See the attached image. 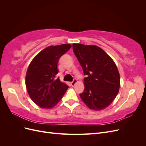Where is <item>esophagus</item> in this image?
I'll list each match as a JSON object with an SVG mask.
<instances>
[{"label":"esophagus","mask_w":146,"mask_h":146,"mask_svg":"<svg viewBox=\"0 0 146 146\" xmlns=\"http://www.w3.org/2000/svg\"><path fill=\"white\" fill-rule=\"evenodd\" d=\"M77 82V80L76 78H74V80H73V81L71 82V85L72 86H74L75 85H76V83Z\"/></svg>","instance_id":"obj_1"}]
</instances>
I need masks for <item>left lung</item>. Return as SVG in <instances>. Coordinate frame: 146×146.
Listing matches in <instances>:
<instances>
[{
  "mask_svg": "<svg viewBox=\"0 0 146 146\" xmlns=\"http://www.w3.org/2000/svg\"><path fill=\"white\" fill-rule=\"evenodd\" d=\"M73 51L86 77L80 96L88 108L104 110L112 103L120 87V76L116 64L96 46L73 44Z\"/></svg>",
  "mask_w": 146,
  "mask_h": 146,
  "instance_id": "8db88e82",
  "label": "left lung"
}]
</instances>
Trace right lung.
I'll use <instances>...</instances> for the list:
<instances>
[{
    "mask_svg": "<svg viewBox=\"0 0 146 146\" xmlns=\"http://www.w3.org/2000/svg\"><path fill=\"white\" fill-rule=\"evenodd\" d=\"M71 45L64 44L49 46L35 57L30 63L25 77V85L31 99L39 107L52 108L64 94L69 86L56 78L57 64L60 57Z\"/></svg>",
    "mask_w": 146,
    "mask_h": 146,
    "instance_id": "right-lung-1",
    "label": "right lung"
}]
</instances>
